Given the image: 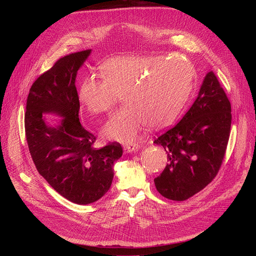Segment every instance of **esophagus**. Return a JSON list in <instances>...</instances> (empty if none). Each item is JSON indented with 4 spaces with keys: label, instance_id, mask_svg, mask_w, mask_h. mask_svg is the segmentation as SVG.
Listing matches in <instances>:
<instances>
[{
    "label": "esophagus",
    "instance_id": "34e87169",
    "mask_svg": "<svg viewBox=\"0 0 256 256\" xmlns=\"http://www.w3.org/2000/svg\"><path fill=\"white\" fill-rule=\"evenodd\" d=\"M139 148V145L136 143H130L124 146V152H136Z\"/></svg>",
    "mask_w": 256,
    "mask_h": 256
}]
</instances>
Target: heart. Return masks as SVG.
Returning <instances> with one entry per match:
<instances>
[{"label":"heart","instance_id":"heart-1","mask_svg":"<svg viewBox=\"0 0 256 256\" xmlns=\"http://www.w3.org/2000/svg\"><path fill=\"white\" fill-rule=\"evenodd\" d=\"M102 76L84 78L78 100L91 114L111 110L122 96V109L102 128L108 140L136 141L145 126L152 130L172 124L193 88L194 70L182 58L121 56L106 61Z\"/></svg>","mask_w":256,"mask_h":256}]
</instances>
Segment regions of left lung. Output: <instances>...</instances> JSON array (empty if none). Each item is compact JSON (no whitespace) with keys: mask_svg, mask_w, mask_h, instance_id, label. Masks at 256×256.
Listing matches in <instances>:
<instances>
[{"mask_svg":"<svg viewBox=\"0 0 256 256\" xmlns=\"http://www.w3.org/2000/svg\"><path fill=\"white\" fill-rule=\"evenodd\" d=\"M230 126V102L216 74L210 72L190 110L154 139L168 158L164 171L154 178L158 192L184 201L204 189L222 165Z\"/></svg>","mask_w":256,"mask_h":256,"instance_id":"obj_1","label":"left lung"}]
</instances>
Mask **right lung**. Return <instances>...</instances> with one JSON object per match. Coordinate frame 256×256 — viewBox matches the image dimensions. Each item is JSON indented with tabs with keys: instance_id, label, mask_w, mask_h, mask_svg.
Instances as JSON below:
<instances>
[{
	"instance_id": "obj_1",
	"label": "right lung",
	"mask_w": 256,
	"mask_h": 256,
	"mask_svg": "<svg viewBox=\"0 0 256 256\" xmlns=\"http://www.w3.org/2000/svg\"><path fill=\"white\" fill-rule=\"evenodd\" d=\"M90 52L70 54L39 76L24 113L26 143L36 169L54 190L76 204L96 202L109 191L114 163L122 156L118 142L94 148L96 137L80 122L76 76ZM44 112L63 116L60 124L48 126Z\"/></svg>"
}]
</instances>
